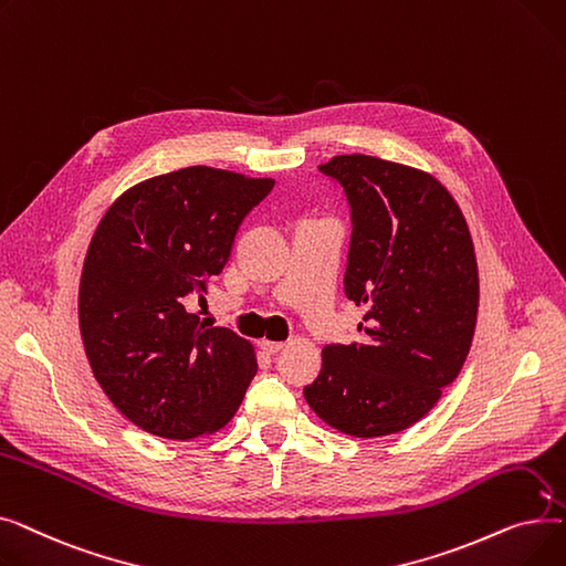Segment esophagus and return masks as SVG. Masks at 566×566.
<instances>
[{"instance_id": "esophagus-1", "label": "esophagus", "mask_w": 566, "mask_h": 566, "mask_svg": "<svg viewBox=\"0 0 566 566\" xmlns=\"http://www.w3.org/2000/svg\"><path fill=\"white\" fill-rule=\"evenodd\" d=\"M261 348L265 350V353H277V350H282L284 348V342H271V339H263L261 342Z\"/></svg>"}]
</instances>
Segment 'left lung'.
<instances>
[{
  "instance_id": "left-lung-1",
  "label": "left lung",
  "mask_w": 566,
  "mask_h": 566,
  "mask_svg": "<svg viewBox=\"0 0 566 566\" xmlns=\"http://www.w3.org/2000/svg\"><path fill=\"white\" fill-rule=\"evenodd\" d=\"M353 233L346 295L367 314L360 342L323 348L305 399L355 438L399 433L459 376L480 307L478 256L459 203L436 176L374 156H335Z\"/></svg>"
}]
</instances>
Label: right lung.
Wrapping results in <instances>:
<instances>
[{"instance_id": "obj_1", "label": "right lung", "mask_w": 566, "mask_h": 566, "mask_svg": "<svg viewBox=\"0 0 566 566\" xmlns=\"http://www.w3.org/2000/svg\"><path fill=\"white\" fill-rule=\"evenodd\" d=\"M273 178L186 167L133 186L98 222L80 277V335L96 380L126 418L160 438L222 429L256 374L254 346L188 310L231 254Z\"/></svg>"}]
</instances>
